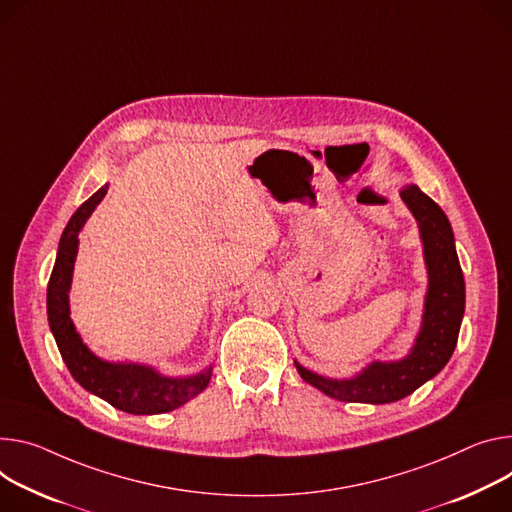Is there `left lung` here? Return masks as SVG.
<instances>
[{
  "instance_id": "8db88e82",
  "label": "left lung",
  "mask_w": 512,
  "mask_h": 512,
  "mask_svg": "<svg viewBox=\"0 0 512 512\" xmlns=\"http://www.w3.org/2000/svg\"><path fill=\"white\" fill-rule=\"evenodd\" d=\"M400 198L418 222L429 271L421 331L404 359L374 361L349 380L322 378L294 361L304 382L341 402H396L435 378L457 345L466 310V284L455 253L451 224L445 212L418 190V185H406L400 190Z\"/></svg>"
}]
</instances>
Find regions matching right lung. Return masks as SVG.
Segmentation results:
<instances>
[{"label": "right lung", "instance_id": "1", "mask_svg": "<svg viewBox=\"0 0 512 512\" xmlns=\"http://www.w3.org/2000/svg\"><path fill=\"white\" fill-rule=\"evenodd\" d=\"M106 192L108 185L83 202L63 230L49 290H46V314H49L51 331L65 365L87 392L104 398L114 408L130 414L169 412L198 396L210 384L212 367H206L200 374L188 378H167L149 365L104 361L83 345L69 316V290L77 257L79 230L89 214L104 200Z\"/></svg>", "mask_w": 512, "mask_h": 512}]
</instances>
